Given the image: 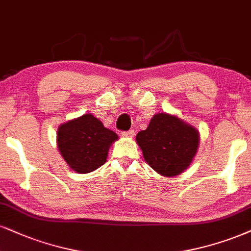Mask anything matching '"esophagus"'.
Instances as JSON below:
<instances>
[{"label": "esophagus", "mask_w": 251, "mask_h": 251, "mask_svg": "<svg viewBox=\"0 0 251 251\" xmlns=\"http://www.w3.org/2000/svg\"><path fill=\"white\" fill-rule=\"evenodd\" d=\"M122 136L126 138H132L135 136V131L134 130H128V131H125L122 132Z\"/></svg>", "instance_id": "1"}]
</instances>
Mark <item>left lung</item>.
Returning <instances> with one entry per match:
<instances>
[{"mask_svg":"<svg viewBox=\"0 0 251 251\" xmlns=\"http://www.w3.org/2000/svg\"><path fill=\"white\" fill-rule=\"evenodd\" d=\"M145 162L164 177H176L188 169L199 148V130L168 113L153 115L136 136Z\"/></svg>","mask_w":251,"mask_h":251,"instance_id":"8db88e82","label":"left lung"}]
</instances>
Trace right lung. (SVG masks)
I'll list each match as a JSON object with an SVG mask.
<instances>
[{"label": "right lung", "instance_id": "obj_1", "mask_svg": "<svg viewBox=\"0 0 251 251\" xmlns=\"http://www.w3.org/2000/svg\"><path fill=\"white\" fill-rule=\"evenodd\" d=\"M117 140L119 136L104 128L92 114L67 121L57 131V147L61 157L73 171L81 175L103 165L109 148Z\"/></svg>", "mask_w": 251, "mask_h": 251}]
</instances>
